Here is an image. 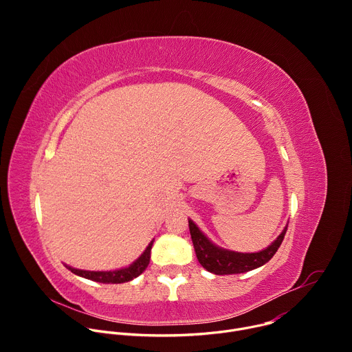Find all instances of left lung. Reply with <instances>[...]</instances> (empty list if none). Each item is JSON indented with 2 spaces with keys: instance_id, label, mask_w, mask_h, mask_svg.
Returning <instances> with one entry per match:
<instances>
[{
  "instance_id": "left-lung-1",
  "label": "left lung",
  "mask_w": 352,
  "mask_h": 352,
  "mask_svg": "<svg viewBox=\"0 0 352 352\" xmlns=\"http://www.w3.org/2000/svg\"><path fill=\"white\" fill-rule=\"evenodd\" d=\"M188 223H189L190 238L193 242V248H195L199 263L202 265L208 272L219 276L246 273L267 263L278 250L288 227L285 226L281 234L263 250H259V252H254V254H242V252H235V250L224 249L213 243L202 231L199 230V227L190 219H188Z\"/></svg>"
}]
</instances>
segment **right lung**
<instances>
[{"label": "right lung", "instance_id": "obj_1", "mask_svg": "<svg viewBox=\"0 0 352 352\" xmlns=\"http://www.w3.org/2000/svg\"><path fill=\"white\" fill-rule=\"evenodd\" d=\"M155 239L150 241V243L146 246L144 252L128 267H122L118 270H110V272H90V270H80V269H75L71 267L68 265H65V267L68 270H71L74 274L91 280V281H97V283H103V284H121V283H126L131 281L133 278H136L138 276H140L146 267L148 266L150 262V252H152V246H153Z\"/></svg>", "mask_w": 352, "mask_h": 352}]
</instances>
